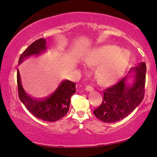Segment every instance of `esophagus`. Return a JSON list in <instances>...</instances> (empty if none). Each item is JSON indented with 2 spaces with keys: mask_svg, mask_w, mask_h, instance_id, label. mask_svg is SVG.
Wrapping results in <instances>:
<instances>
[{
  "mask_svg": "<svg viewBox=\"0 0 157 157\" xmlns=\"http://www.w3.org/2000/svg\"><path fill=\"white\" fill-rule=\"evenodd\" d=\"M86 90L87 91H89V92H91V91L93 90V88L92 86H87L86 87Z\"/></svg>",
  "mask_w": 157,
  "mask_h": 157,
  "instance_id": "esophagus-1",
  "label": "esophagus"
}]
</instances>
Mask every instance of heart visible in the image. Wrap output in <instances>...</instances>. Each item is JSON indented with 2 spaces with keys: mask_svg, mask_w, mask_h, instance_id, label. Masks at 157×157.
I'll use <instances>...</instances> for the list:
<instances>
[{
  "mask_svg": "<svg viewBox=\"0 0 157 157\" xmlns=\"http://www.w3.org/2000/svg\"><path fill=\"white\" fill-rule=\"evenodd\" d=\"M129 54L114 45H106L94 48L85 57L86 63L98 66L95 70L98 81L103 85H110L119 79L129 61Z\"/></svg>",
  "mask_w": 157,
  "mask_h": 157,
  "instance_id": "1",
  "label": "heart"
}]
</instances>
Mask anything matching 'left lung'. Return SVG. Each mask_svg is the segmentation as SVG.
I'll list each match as a JSON object with an SVG mask.
<instances>
[{
	"mask_svg": "<svg viewBox=\"0 0 157 157\" xmlns=\"http://www.w3.org/2000/svg\"><path fill=\"white\" fill-rule=\"evenodd\" d=\"M132 71L135 72L132 83H128L129 76H126L114 86L106 89L102 104L93 111L98 119L106 123L118 121L140 105L144 96L145 62L132 67L129 73Z\"/></svg>",
	"mask_w": 157,
	"mask_h": 157,
	"instance_id": "left-lung-1",
	"label": "left lung"
}]
</instances>
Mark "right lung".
<instances>
[{
  "label": "right lung",
  "mask_w": 157,
  "mask_h": 157,
  "mask_svg": "<svg viewBox=\"0 0 157 157\" xmlns=\"http://www.w3.org/2000/svg\"><path fill=\"white\" fill-rule=\"evenodd\" d=\"M46 50V40L45 38L36 40L21 53L18 63L20 64L30 56L38 55ZM17 81L18 95L21 102L34 117L45 121L54 122L64 117L69 111L71 95L76 92L75 83L64 80L51 95L44 99L38 100L30 97L24 90L18 69Z\"/></svg>",
  "instance_id": "add662e5"
}]
</instances>
